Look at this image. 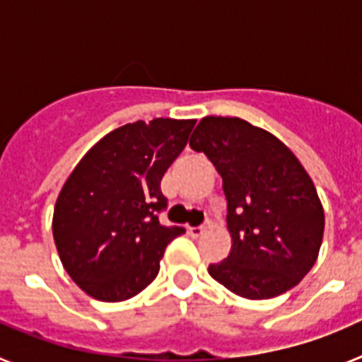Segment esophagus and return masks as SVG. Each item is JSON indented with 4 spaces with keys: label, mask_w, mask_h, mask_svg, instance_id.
<instances>
[{
    "label": "esophagus",
    "mask_w": 362,
    "mask_h": 362,
    "mask_svg": "<svg viewBox=\"0 0 362 362\" xmlns=\"http://www.w3.org/2000/svg\"><path fill=\"white\" fill-rule=\"evenodd\" d=\"M210 228V223L206 225H201V226H188V233H190L192 238H201L206 230Z\"/></svg>",
    "instance_id": "esophagus-1"
}]
</instances>
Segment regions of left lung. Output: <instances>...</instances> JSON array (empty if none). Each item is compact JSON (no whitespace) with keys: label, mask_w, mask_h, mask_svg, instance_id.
Masks as SVG:
<instances>
[{"label":"left lung","mask_w":362,"mask_h":362,"mask_svg":"<svg viewBox=\"0 0 362 362\" xmlns=\"http://www.w3.org/2000/svg\"><path fill=\"white\" fill-rule=\"evenodd\" d=\"M223 177L228 257L209 274L245 299L288 292L317 261L325 210L315 185L274 134L239 117L206 116L190 137Z\"/></svg>","instance_id":"obj_1"}]
</instances>
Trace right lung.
<instances>
[{"mask_svg":"<svg viewBox=\"0 0 362 362\" xmlns=\"http://www.w3.org/2000/svg\"><path fill=\"white\" fill-rule=\"evenodd\" d=\"M196 119L156 117L101 137L63 185L52 217L57 254L85 293L119 303L145 290L166 245L185 233L163 226L161 179L187 146Z\"/></svg>","mask_w":362,"mask_h":362,"instance_id":"add662e5","label":"right lung"}]
</instances>
